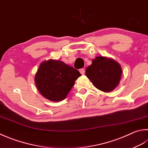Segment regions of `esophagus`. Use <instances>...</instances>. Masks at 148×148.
<instances>
[{"instance_id": "34e87169", "label": "esophagus", "mask_w": 148, "mask_h": 148, "mask_svg": "<svg viewBox=\"0 0 148 148\" xmlns=\"http://www.w3.org/2000/svg\"><path fill=\"white\" fill-rule=\"evenodd\" d=\"M79 71H80V73H81L82 75H84V74L85 73V69H84V68L80 69H79Z\"/></svg>"}]
</instances>
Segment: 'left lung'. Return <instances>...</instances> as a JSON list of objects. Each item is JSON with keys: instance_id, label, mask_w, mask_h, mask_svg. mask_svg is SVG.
Listing matches in <instances>:
<instances>
[{"instance_id": "1", "label": "left lung", "mask_w": 148, "mask_h": 148, "mask_svg": "<svg viewBox=\"0 0 148 148\" xmlns=\"http://www.w3.org/2000/svg\"><path fill=\"white\" fill-rule=\"evenodd\" d=\"M86 75L95 87L104 92L113 90L119 84L122 68L111 58L97 57L86 69Z\"/></svg>"}]
</instances>
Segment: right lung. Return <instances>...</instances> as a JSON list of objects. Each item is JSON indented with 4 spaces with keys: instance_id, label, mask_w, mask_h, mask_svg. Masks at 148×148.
Instances as JSON below:
<instances>
[{
    "instance_id": "add662e5",
    "label": "right lung",
    "mask_w": 148,
    "mask_h": 148,
    "mask_svg": "<svg viewBox=\"0 0 148 148\" xmlns=\"http://www.w3.org/2000/svg\"><path fill=\"white\" fill-rule=\"evenodd\" d=\"M81 74L62 61L49 60L40 65L35 82L42 95L51 101L64 99Z\"/></svg>"
}]
</instances>
